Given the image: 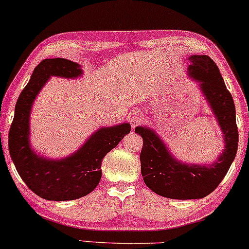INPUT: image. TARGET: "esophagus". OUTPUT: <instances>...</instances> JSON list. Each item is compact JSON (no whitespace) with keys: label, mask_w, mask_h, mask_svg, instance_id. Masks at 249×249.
I'll return each instance as SVG.
<instances>
[{"label":"esophagus","mask_w":249,"mask_h":249,"mask_svg":"<svg viewBox=\"0 0 249 249\" xmlns=\"http://www.w3.org/2000/svg\"><path fill=\"white\" fill-rule=\"evenodd\" d=\"M129 121H130L132 127H136L137 124H140L143 121V115H142V112L140 109H134V111L130 112V114H129Z\"/></svg>","instance_id":"obj_1"}]
</instances>
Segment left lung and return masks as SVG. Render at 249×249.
<instances>
[{"instance_id":"8db88e82","label":"left lung","mask_w":249,"mask_h":249,"mask_svg":"<svg viewBox=\"0 0 249 249\" xmlns=\"http://www.w3.org/2000/svg\"><path fill=\"white\" fill-rule=\"evenodd\" d=\"M189 60L191 65L188 75L200 82V89L221 127L225 145L221 156L212 164H190L176 160L152 129L136 127L135 132L143 138L140 159L144 182L157 195L169 199L207 196L227 175L238 148L234 103L217 65L206 54H193Z\"/></svg>"}]
</instances>
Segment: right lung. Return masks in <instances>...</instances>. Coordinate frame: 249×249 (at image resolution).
<instances>
[{"mask_svg": "<svg viewBox=\"0 0 249 249\" xmlns=\"http://www.w3.org/2000/svg\"><path fill=\"white\" fill-rule=\"evenodd\" d=\"M81 66L64 58L42 60L16 104L9 131V152L26 185L41 198L53 201L79 199L96 189L102 178V161L130 132V124L103 127L70 157L51 160L37 156L30 144V114L35 97L50 76L74 79Z\"/></svg>", "mask_w": 249, "mask_h": 249, "instance_id": "add662e5", "label": "right lung"}]
</instances>
